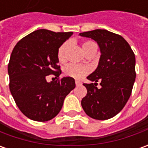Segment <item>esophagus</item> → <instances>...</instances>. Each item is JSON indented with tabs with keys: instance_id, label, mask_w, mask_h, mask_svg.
<instances>
[{
	"instance_id": "obj_1",
	"label": "esophagus",
	"mask_w": 148,
	"mask_h": 148,
	"mask_svg": "<svg viewBox=\"0 0 148 148\" xmlns=\"http://www.w3.org/2000/svg\"><path fill=\"white\" fill-rule=\"evenodd\" d=\"M76 86H81V82H80V81H76Z\"/></svg>"
}]
</instances>
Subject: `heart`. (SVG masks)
I'll use <instances>...</instances> for the list:
<instances>
[{"mask_svg": "<svg viewBox=\"0 0 148 148\" xmlns=\"http://www.w3.org/2000/svg\"><path fill=\"white\" fill-rule=\"evenodd\" d=\"M67 43H63L62 44L59 48L58 49L57 51V58L58 61L60 62H64L66 60V50H67ZM82 48L84 49L86 54L89 51H90L92 49L97 48V45L95 42L91 41V40H87L85 41L82 44ZM90 72L89 67L86 66H81V65H77L74 63L68 64L67 67L64 69V73L67 76L72 77L74 79H81L84 76H86V74H88Z\"/></svg>", "mask_w": 148, "mask_h": 148, "instance_id": "obj_1", "label": "heart"}]
</instances>
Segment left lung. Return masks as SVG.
<instances>
[{
	"instance_id": "obj_1",
	"label": "left lung",
	"mask_w": 148,
	"mask_h": 148,
	"mask_svg": "<svg viewBox=\"0 0 148 148\" xmlns=\"http://www.w3.org/2000/svg\"><path fill=\"white\" fill-rule=\"evenodd\" d=\"M80 36L95 40L101 52L98 67L87 76L95 83L83 84L87 95L81 106L91 118L108 120L117 115L130 97L136 77L135 55L121 36L109 31L96 29ZM98 81L100 89L97 87Z\"/></svg>"
}]
</instances>
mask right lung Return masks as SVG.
Here are the masks:
<instances>
[{"label":"right lung","instance_id":"right-lung-1","mask_svg":"<svg viewBox=\"0 0 148 148\" xmlns=\"http://www.w3.org/2000/svg\"><path fill=\"white\" fill-rule=\"evenodd\" d=\"M72 35L39 29L21 39L12 51L8 64L10 90L22 113L32 121L43 122L55 117L76 87L70 76L46 81L49 75L61 74L57 51Z\"/></svg>","mask_w":148,"mask_h":148}]
</instances>
